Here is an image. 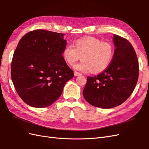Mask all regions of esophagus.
<instances>
[{
	"label": "esophagus",
	"instance_id": "34e87169",
	"mask_svg": "<svg viewBox=\"0 0 149 149\" xmlns=\"http://www.w3.org/2000/svg\"><path fill=\"white\" fill-rule=\"evenodd\" d=\"M74 74L75 76H78L81 75V73H79V72H77V71H74Z\"/></svg>",
	"mask_w": 149,
	"mask_h": 149
}]
</instances>
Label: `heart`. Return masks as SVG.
Masks as SVG:
<instances>
[{
  "label": "heart",
  "mask_w": 149,
  "mask_h": 149,
  "mask_svg": "<svg viewBox=\"0 0 149 149\" xmlns=\"http://www.w3.org/2000/svg\"><path fill=\"white\" fill-rule=\"evenodd\" d=\"M112 44L102 42L95 37H86L74 42L73 46L66 45L62 55L68 65L73 66L80 58L81 61L74 66L77 70L88 73H100L106 70L113 58Z\"/></svg>",
  "instance_id": "heart-1"
}]
</instances>
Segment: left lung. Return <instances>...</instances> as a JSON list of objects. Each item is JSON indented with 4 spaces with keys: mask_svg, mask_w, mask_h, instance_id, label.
Instances as JSON below:
<instances>
[{
    "mask_svg": "<svg viewBox=\"0 0 149 149\" xmlns=\"http://www.w3.org/2000/svg\"><path fill=\"white\" fill-rule=\"evenodd\" d=\"M112 40L115 49L109 66L101 74L87 77L83 91L86 101L102 109L118 106L127 100L139 77V62L132 45L117 35Z\"/></svg>",
    "mask_w": 149,
    "mask_h": 149,
    "instance_id": "1",
    "label": "left lung"
}]
</instances>
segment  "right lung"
Returning a JSON list of instances; mask_svg holds the SVG:
<instances>
[{
  "label": "right lung",
  "instance_id": "1",
  "mask_svg": "<svg viewBox=\"0 0 149 149\" xmlns=\"http://www.w3.org/2000/svg\"><path fill=\"white\" fill-rule=\"evenodd\" d=\"M63 37L62 33L37 30L26 33L18 43L11 78L26 104L34 107L52 105L74 76L62 55L67 43Z\"/></svg>",
  "mask_w": 149,
  "mask_h": 149
}]
</instances>
